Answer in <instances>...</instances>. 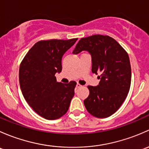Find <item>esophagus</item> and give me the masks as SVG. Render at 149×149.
<instances>
[{
  "instance_id": "1",
  "label": "esophagus",
  "mask_w": 149,
  "mask_h": 149,
  "mask_svg": "<svg viewBox=\"0 0 149 149\" xmlns=\"http://www.w3.org/2000/svg\"><path fill=\"white\" fill-rule=\"evenodd\" d=\"M82 85H81L80 84L77 83V85H76V87H77V88H79V87H82Z\"/></svg>"
}]
</instances>
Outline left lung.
I'll return each instance as SVG.
<instances>
[{
	"mask_svg": "<svg viewBox=\"0 0 149 149\" xmlns=\"http://www.w3.org/2000/svg\"><path fill=\"white\" fill-rule=\"evenodd\" d=\"M87 51L91 55L92 72L100 79L97 86H88L90 95L84 100L89 113L100 118L116 113L126 98L131 82L129 56L114 39L94 35L82 38L72 52Z\"/></svg>",
	"mask_w": 149,
	"mask_h": 149,
	"instance_id": "left-lung-1",
	"label": "left lung"
}]
</instances>
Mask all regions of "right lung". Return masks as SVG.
<instances>
[{
  "label": "right lung",
  "mask_w": 149,
  "mask_h": 149,
  "mask_svg": "<svg viewBox=\"0 0 149 149\" xmlns=\"http://www.w3.org/2000/svg\"><path fill=\"white\" fill-rule=\"evenodd\" d=\"M77 39H52L36 43L26 54L19 68V83L26 101L38 115L55 120L68 110L76 82H56L62 72V58Z\"/></svg>",
  "instance_id": "right-lung-1"
}]
</instances>
